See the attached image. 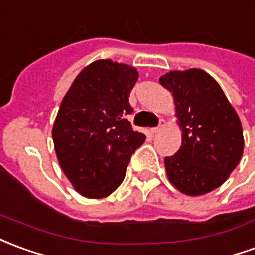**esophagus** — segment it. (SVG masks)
<instances>
[{"instance_id": "obj_1", "label": "esophagus", "mask_w": 255, "mask_h": 255, "mask_svg": "<svg viewBox=\"0 0 255 255\" xmlns=\"http://www.w3.org/2000/svg\"><path fill=\"white\" fill-rule=\"evenodd\" d=\"M164 127H165V120H163V119H161V120L158 122L157 127H153L150 131H152L153 133H157V132H160V131H161V129H163Z\"/></svg>"}]
</instances>
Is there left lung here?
Segmentation results:
<instances>
[{
  "mask_svg": "<svg viewBox=\"0 0 255 255\" xmlns=\"http://www.w3.org/2000/svg\"><path fill=\"white\" fill-rule=\"evenodd\" d=\"M158 81L172 94L182 128L179 150L164 158L168 179L185 195L208 193L227 181L242 158L239 116L204 70L170 72Z\"/></svg>",
  "mask_w": 255,
  "mask_h": 255,
  "instance_id": "obj_1",
  "label": "left lung"
}]
</instances>
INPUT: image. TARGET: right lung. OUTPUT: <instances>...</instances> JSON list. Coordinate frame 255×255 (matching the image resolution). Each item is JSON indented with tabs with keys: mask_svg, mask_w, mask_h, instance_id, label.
<instances>
[{
	"mask_svg": "<svg viewBox=\"0 0 255 255\" xmlns=\"http://www.w3.org/2000/svg\"><path fill=\"white\" fill-rule=\"evenodd\" d=\"M136 80L131 66L97 60L78 74L60 103L52 128L55 152L80 195L102 199L115 192L145 142L126 119L133 112L128 98Z\"/></svg>",
	"mask_w": 255,
	"mask_h": 255,
	"instance_id": "1",
	"label": "right lung"
}]
</instances>
